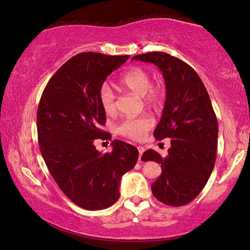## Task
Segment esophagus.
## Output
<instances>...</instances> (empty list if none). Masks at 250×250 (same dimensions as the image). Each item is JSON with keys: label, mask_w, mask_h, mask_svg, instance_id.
Wrapping results in <instances>:
<instances>
[{"label": "esophagus", "mask_w": 250, "mask_h": 250, "mask_svg": "<svg viewBox=\"0 0 250 250\" xmlns=\"http://www.w3.org/2000/svg\"><path fill=\"white\" fill-rule=\"evenodd\" d=\"M137 149H138V152H139V161H141V155H143V153L145 152V148L141 147V146H138Z\"/></svg>", "instance_id": "obj_1"}]
</instances>
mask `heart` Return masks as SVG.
<instances>
[{
  "label": "heart",
  "instance_id": "1",
  "mask_svg": "<svg viewBox=\"0 0 250 250\" xmlns=\"http://www.w3.org/2000/svg\"><path fill=\"white\" fill-rule=\"evenodd\" d=\"M120 84L126 90L134 95L143 97L145 102L149 105L157 106L161 104L164 98V92L160 86H152L151 75L141 67L130 68L120 78ZM99 100L103 111L112 115L116 111L115 96L107 84H103L99 91ZM153 119L150 115L139 117H129L122 121L116 127V131L124 137L133 140H143L148 131L152 128Z\"/></svg>",
  "mask_w": 250,
  "mask_h": 250
}]
</instances>
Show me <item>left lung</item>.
<instances>
[{"mask_svg": "<svg viewBox=\"0 0 250 250\" xmlns=\"http://www.w3.org/2000/svg\"><path fill=\"white\" fill-rule=\"evenodd\" d=\"M152 63L166 81L167 97L155 139H171L167 157L149 149L141 160L161 164L151 185L153 196L167 206L189 204L204 189L214 167L218 120L208 91L194 68L164 52H149L131 61Z\"/></svg>", "mask_w": 250, "mask_h": 250, "instance_id": "1", "label": "left lung"}]
</instances>
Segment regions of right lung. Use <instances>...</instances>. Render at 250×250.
Masks as SVG:
<instances>
[{"label": "right lung", "mask_w": 250, "mask_h": 250, "mask_svg": "<svg viewBox=\"0 0 250 250\" xmlns=\"http://www.w3.org/2000/svg\"><path fill=\"white\" fill-rule=\"evenodd\" d=\"M129 55L83 52L62 65L46 84L37 112L38 141L52 177L75 205L101 210L120 197L121 178L133 168L138 150L122 140L112 151H98L93 141L111 139L101 129L105 112L99 91L106 77Z\"/></svg>", "instance_id": "right-lung-1"}]
</instances>
